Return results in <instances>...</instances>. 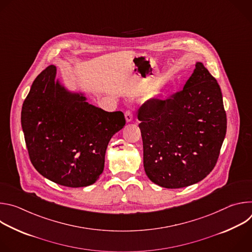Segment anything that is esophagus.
<instances>
[{
	"instance_id": "34e87169",
	"label": "esophagus",
	"mask_w": 252,
	"mask_h": 252,
	"mask_svg": "<svg viewBox=\"0 0 252 252\" xmlns=\"http://www.w3.org/2000/svg\"><path fill=\"white\" fill-rule=\"evenodd\" d=\"M125 117H126V123H130V122H132V120H133V114H132V112H130V111H126V114H125Z\"/></svg>"
}]
</instances>
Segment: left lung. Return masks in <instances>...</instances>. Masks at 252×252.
<instances>
[{
    "label": "left lung",
    "instance_id": "8db88e82",
    "mask_svg": "<svg viewBox=\"0 0 252 252\" xmlns=\"http://www.w3.org/2000/svg\"><path fill=\"white\" fill-rule=\"evenodd\" d=\"M143 166L165 189H181L206 177L217 164L226 133L222 94L196 63L183 91L163 100L152 98L138 110Z\"/></svg>",
    "mask_w": 252,
    "mask_h": 252
}]
</instances>
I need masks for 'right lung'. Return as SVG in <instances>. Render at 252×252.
Wrapping results in <instances>:
<instances>
[{"label":"right lung","instance_id":"obj_1","mask_svg":"<svg viewBox=\"0 0 252 252\" xmlns=\"http://www.w3.org/2000/svg\"><path fill=\"white\" fill-rule=\"evenodd\" d=\"M49 65L33 81L21 114L22 128L33 167L67 188L94 184L104 167L112 136L126 125L122 112L90 104L82 93L68 92Z\"/></svg>","mask_w":252,"mask_h":252}]
</instances>
